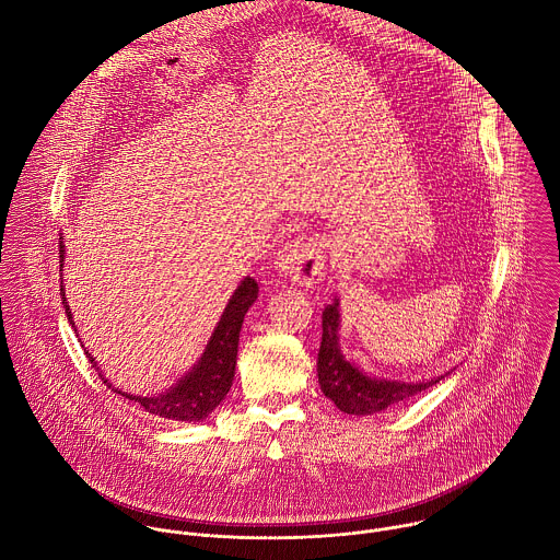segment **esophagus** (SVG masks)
<instances>
[{"mask_svg": "<svg viewBox=\"0 0 560 560\" xmlns=\"http://www.w3.org/2000/svg\"><path fill=\"white\" fill-rule=\"evenodd\" d=\"M323 242L314 235H301L285 244L277 255V270L299 285H314L325 277Z\"/></svg>", "mask_w": 560, "mask_h": 560, "instance_id": "esophagus-1", "label": "esophagus"}]
</instances>
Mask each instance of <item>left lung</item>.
<instances>
[{
	"mask_svg": "<svg viewBox=\"0 0 560 560\" xmlns=\"http://www.w3.org/2000/svg\"><path fill=\"white\" fill-rule=\"evenodd\" d=\"M338 301L327 305L323 312V342L318 351V382L325 397H329L338 410L347 415H375L386 408L406 404L408 399L421 395L441 377L421 384L406 382H386L373 380L360 373L353 364H349L338 347Z\"/></svg>",
	"mask_w": 560,
	"mask_h": 560,
	"instance_id": "obj_1",
	"label": "left lung"
}]
</instances>
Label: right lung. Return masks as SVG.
I'll list each match as a JSON object with an SVG mask.
<instances>
[{
    "label": "right lung",
    "instance_id": "obj_1",
    "mask_svg": "<svg viewBox=\"0 0 560 560\" xmlns=\"http://www.w3.org/2000/svg\"><path fill=\"white\" fill-rule=\"evenodd\" d=\"M58 257H60V266H62V257H65L62 242L58 244ZM257 292H259V288H257L255 279L246 277L240 283V288L235 290L233 299L229 301L200 362L172 390H167L165 395H156V397H132L121 390H115V393L126 397L128 401L139 404L145 412L156 415L161 419L191 423V421H200L207 415H211V410H215L220 406V401L226 397V393L231 390V384L235 377L240 329L244 323V314L257 301ZM60 296H65L62 285H60ZM62 305H65V314L73 327L67 301H62ZM86 358H89V362H93L91 355H86ZM93 366H95V362H93ZM100 377L104 380L102 373H100ZM104 384L110 388L108 380H104Z\"/></svg>",
    "mask_w": 560,
    "mask_h": 560
}]
</instances>
